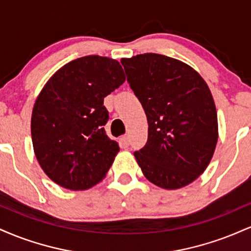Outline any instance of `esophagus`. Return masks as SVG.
Instances as JSON below:
<instances>
[{
	"label": "esophagus",
	"instance_id": "1",
	"mask_svg": "<svg viewBox=\"0 0 251 251\" xmlns=\"http://www.w3.org/2000/svg\"><path fill=\"white\" fill-rule=\"evenodd\" d=\"M119 143H120V146H122V148H127L128 146V144H129V142H128V138L126 137V135H124V137H122L119 139Z\"/></svg>",
	"mask_w": 251,
	"mask_h": 251
}]
</instances>
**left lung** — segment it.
Here are the masks:
<instances>
[{
  "label": "left lung",
  "instance_id": "obj_1",
  "mask_svg": "<svg viewBox=\"0 0 251 251\" xmlns=\"http://www.w3.org/2000/svg\"><path fill=\"white\" fill-rule=\"evenodd\" d=\"M122 65L149 123L146 145L134 152L138 165L159 188L189 185L208 168L218 139L208 85L189 65L162 54H139Z\"/></svg>",
  "mask_w": 251,
  "mask_h": 251
}]
</instances>
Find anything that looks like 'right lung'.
I'll return each instance as SVG.
<instances>
[{
    "label": "right lung",
    "instance_id": "right-lung-1",
    "mask_svg": "<svg viewBox=\"0 0 251 251\" xmlns=\"http://www.w3.org/2000/svg\"><path fill=\"white\" fill-rule=\"evenodd\" d=\"M117 60L99 55L68 62L34 103L31 140L45 174L65 189L87 190L105 178L119 146L106 134L103 98L123 85Z\"/></svg>",
    "mask_w": 251,
    "mask_h": 251
}]
</instances>
